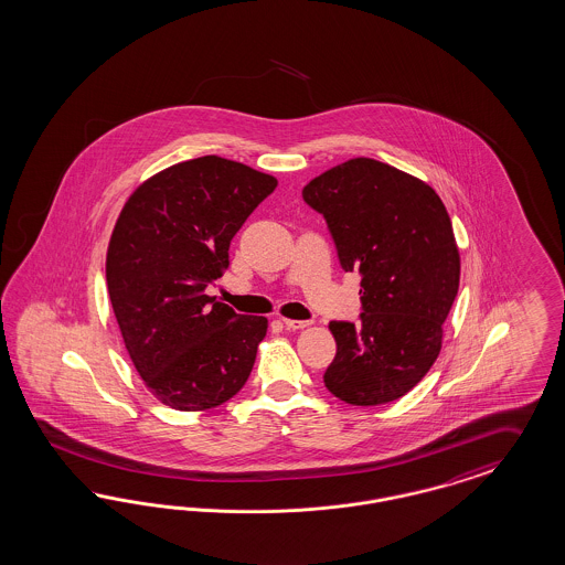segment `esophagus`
Masks as SVG:
<instances>
[{
	"mask_svg": "<svg viewBox=\"0 0 565 565\" xmlns=\"http://www.w3.org/2000/svg\"><path fill=\"white\" fill-rule=\"evenodd\" d=\"M286 330H302V328H309V321H298V319H281Z\"/></svg>",
	"mask_w": 565,
	"mask_h": 565,
	"instance_id": "esophagus-1",
	"label": "esophagus"
}]
</instances>
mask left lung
Segmentation results:
<instances>
[{
	"label": "left lung",
	"mask_w": 565,
	"mask_h": 565,
	"mask_svg": "<svg viewBox=\"0 0 565 565\" xmlns=\"http://www.w3.org/2000/svg\"><path fill=\"white\" fill-rule=\"evenodd\" d=\"M305 202L323 214L344 271L361 275L359 321H331L326 388L356 407L405 396L443 347L459 290L450 216L428 183L373 158L315 177Z\"/></svg>",
	"instance_id": "1"
}]
</instances>
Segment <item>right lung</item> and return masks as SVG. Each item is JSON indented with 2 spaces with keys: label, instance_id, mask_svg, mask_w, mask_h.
I'll return each instance as SVG.
<instances>
[{
  "label": "right lung",
  "instance_id": "add662e5",
  "mask_svg": "<svg viewBox=\"0 0 565 565\" xmlns=\"http://www.w3.org/2000/svg\"><path fill=\"white\" fill-rule=\"evenodd\" d=\"M277 179L221 156L173 164L118 214L106 281L127 352L167 407L213 409L246 384L267 319L206 294L230 244Z\"/></svg>",
  "mask_w": 565,
  "mask_h": 565
}]
</instances>
